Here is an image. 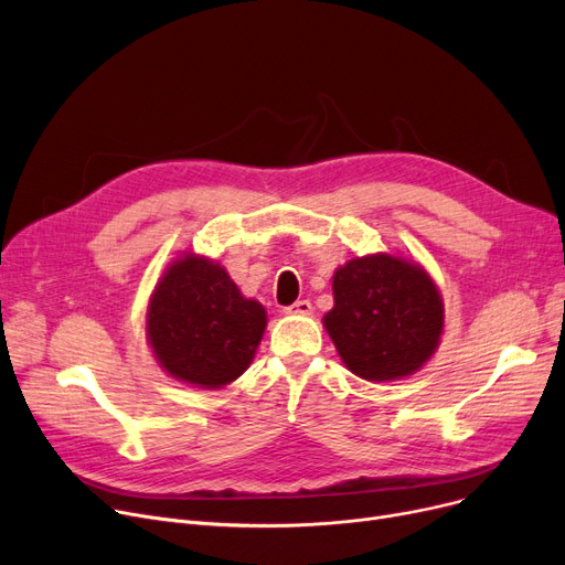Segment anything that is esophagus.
<instances>
[{"label": "esophagus", "instance_id": "esophagus-1", "mask_svg": "<svg viewBox=\"0 0 565 565\" xmlns=\"http://www.w3.org/2000/svg\"><path fill=\"white\" fill-rule=\"evenodd\" d=\"M311 311H313V307L309 300H298L284 309V313H288V316H311Z\"/></svg>", "mask_w": 565, "mask_h": 565}]
</instances>
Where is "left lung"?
I'll use <instances>...</instances> for the list:
<instances>
[{
	"instance_id": "1",
	"label": "left lung",
	"mask_w": 565,
	"mask_h": 565,
	"mask_svg": "<svg viewBox=\"0 0 565 565\" xmlns=\"http://www.w3.org/2000/svg\"><path fill=\"white\" fill-rule=\"evenodd\" d=\"M334 307L322 316L341 362L369 382L414 375L444 332L441 292L426 267L396 254H366L337 267Z\"/></svg>"
}]
</instances>
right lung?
<instances>
[{
  "mask_svg": "<svg viewBox=\"0 0 565 565\" xmlns=\"http://www.w3.org/2000/svg\"><path fill=\"white\" fill-rule=\"evenodd\" d=\"M265 324V307L245 298L217 260L183 252L148 300L146 341L169 377L222 390L249 369Z\"/></svg>",
  "mask_w": 565,
  "mask_h": 565,
  "instance_id": "1",
  "label": "right lung"
}]
</instances>
